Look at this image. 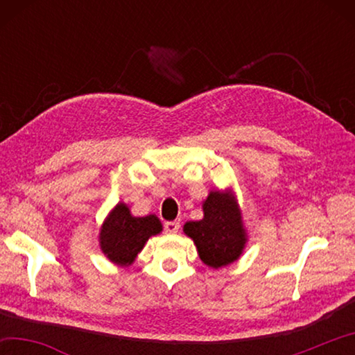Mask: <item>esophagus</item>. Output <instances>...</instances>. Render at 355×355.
Returning a JSON list of instances; mask_svg holds the SVG:
<instances>
[{
    "mask_svg": "<svg viewBox=\"0 0 355 355\" xmlns=\"http://www.w3.org/2000/svg\"><path fill=\"white\" fill-rule=\"evenodd\" d=\"M164 230L166 233H171V235H173V233H177L180 230V224L178 222H166L164 224Z\"/></svg>",
    "mask_w": 355,
    "mask_h": 355,
    "instance_id": "34e87169",
    "label": "esophagus"
}]
</instances>
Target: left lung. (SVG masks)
<instances>
[{
    "instance_id": "8db88e82",
    "label": "left lung",
    "mask_w": 355,
    "mask_h": 355,
    "mask_svg": "<svg viewBox=\"0 0 355 355\" xmlns=\"http://www.w3.org/2000/svg\"><path fill=\"white\" fill-rule=\"evenodd\" d=\"M203 218L189 220L183 232L194 241L200 260L219 269L236 261L248 244L243 213L233 189H213L202 203Z\"/></svg>"
}]
</instances>
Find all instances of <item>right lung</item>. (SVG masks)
Listing matches in <instances>:
<instances>
[{
    "instance_id": "obj_1",
    "label": "right lung",
    "mask_w": 355,
    "mask_h": 355,
    "mask_svg": "<svg viewBox=\"0 0 355 355\" xmlns=\"http://www.w3.org/2000/svg\"><path fill=\"white\" fill-rule=\"evenodd\" d=\"M161 232L163 224L155 214L137 218L131 214L127 203L119 202L100 227L98 244L107 260L119 266H130L148 238L159 235Z\"/></svg>"
}]
</instances>
